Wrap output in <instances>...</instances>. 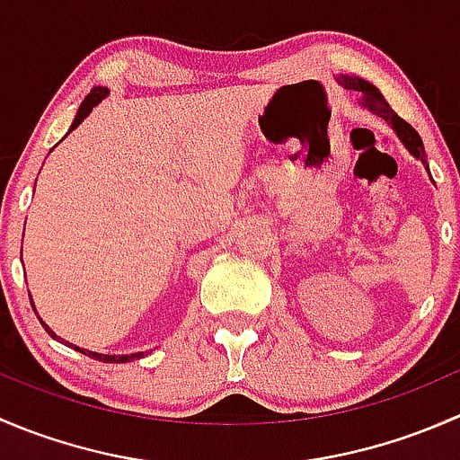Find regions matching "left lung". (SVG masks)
<instances>
[{
	"label": "left lung",
	"instance_id": "obj_1",
	"mask_svg": "<svg viewBox=\"0 0 460 460\" xmlns=\"http://www.w3.org/2000/svg\"><path fill=\"white\" fill-rule=\"evenodd\" d=\"M342 80H345L347 88H354V91L363 93V102H360V104L367 106V109L374 111L376 115H380V118L387 119V122L394 127V131L398 133V137H401L402 144L410 148L411 155L420 157V160H423V164L428 166V160H425L423 140H420V136L416 133V128H411V124H407L405 119L398 118V115L394 113L392 106H389L387 102H385V97L378 93V88L369 84V82L360 80V77H342Z\"/></svg>",
	"mask_w": 460,
	"mask_h": 460
}]
</instances>
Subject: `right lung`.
I'll return each instance as SVG.
<instances>
[{
  "label": "right lung",
  "instance_id": "1",
  "mask_svg": "<svg viewBox=\"0 0 460 460\" xmlns=\"http://www.w3.org/2000/svg\"><path fill=\"white\" fill-rule=\"evenodd\" d=\"M106 88H102V86H97V88H93L91 93H88V95L84 97V102H82V106H80V111H77V115H75V119H73V124H71V128H68V133L73 131V128H77L80 127L82 122H84V118L88 113H91L93 111V106H97L100 104L102 100H104L106 97ZM66 133V136H68ZM41 324H44V329L46 332H49V336H53V338H58V333H53L49 329V324L44 323V320H40ZM59 341H62V338H59ZM64 342V341H62ZM68 347H73L71 342H66ZM73 349H77V351H82V354H86V356H91V358H95V360H102V363H128V360H136V358H142L144 356V351H140V354H131V356H106V354H95V351H84V349H80V347H73Z\"/></svg>",
  "mask_w": 460,
  "mask_h": 460
}]
</instances>
